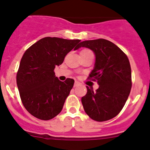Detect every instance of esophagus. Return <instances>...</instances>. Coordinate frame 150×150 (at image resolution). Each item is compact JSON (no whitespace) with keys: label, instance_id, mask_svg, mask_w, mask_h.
<instances>
[{"label":"esophagus","instance_id":"obj_1","mask_svg":"<svg viewBox=\"0 0 150 150\" xmlns=\"http://www.w3.org/2000/svg\"><path fill=\"white\" fill-rule=\"evenodd\" d=\"M79 84H80V83H79V82H77V81H75V83H74V87H76V86H79Z\"/></svg>","mask_w":150,"mask_h":150}]
</instances>
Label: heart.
Listing matches in <instances>:
<instances>
[{"instance_id": "obj_1", "label": "heart", "mask_w": 150, "mask_h": 150, "mask_svg": "<svg viewBox=\"0 0 150 150\" xmlns=\"http://www.w3.org/2000/svg\"><path fill=\"white\" fill-rule=\"evenodd\" d=\"M85 50H83V51H85Z\"/></svg>"}]
</instances>
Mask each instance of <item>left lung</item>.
<instances>
[{
    "label": "left lung",
    "mask_w": 150,
    "mask_h": 150,
    "mask_svg": "<svg viewBox=\"0 0 150 150\" xmlns=\"http://www.w3.org/2000/svg\"><path fill=\"white\" fill-rule=\"evenodd\" d=\"M80 47L95 53V66L88 78L99 85L96 91L86 86V95L81 99L85 112L95 121L111 120L122 110L131 91L129 60L116 45L107 40L83 41Z\"/></svg>",
    "instance_id": "left-lung-1"
}]
</instances>
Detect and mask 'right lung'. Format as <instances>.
I'll list each match as a JSON object with an SVG mask.
<instances>
[{"instance_id": "add662e5", "label": "right lung", "mask_w": 150, "mask_h": 150, "mask_svg": "<svg viewBox=\"0 0 150 150\" xmlns=\"http://www.w3.org/2000/svg\"><path fill=\"white\" fill-rule=\"evenodd\" d=\"M79 42L47 37L24 53L17 72V86L24 107L34 117L50 120L62 111L74 80L60 81L54 69L63 63L69 52L79 48Z\"/></svg>"}]
</instances>
